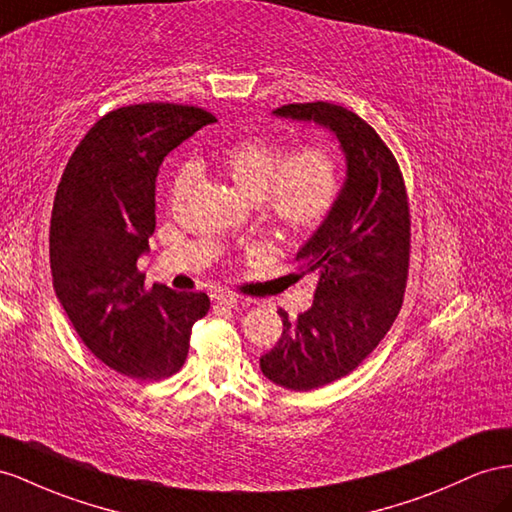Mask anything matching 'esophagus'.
Masks as SVG:
<instances>
[{"label":"esophagus","instance_id":"34e87169","mask_svg":"<svg viewBox=\"0 0 512 512\" xmlns=\"http://www.w3.org/2000/svg\"><path fill=\"white\" fill-rule=\"evenodd\" d=\"M213 299H215L217 306L228 308V310H232L239 303V297L234 295V293H230V290H219V293L213 295Z\"/></svg>","mask_w":512,"mask_h":512}]
</instances>
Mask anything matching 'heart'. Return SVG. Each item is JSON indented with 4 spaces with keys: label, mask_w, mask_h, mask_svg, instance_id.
Wrapping results in <instances>:
<instances>
[{
    "label": "heart",
    "mask_w": 512,
    "mask_h": 512,
    "mask_svg": "<svg viewBox=\"0 0 512 512\" xmlns=\"http://www.w3.org/2000/svg\"><path fill=\"white\" fill-rule=\"evenodd\" d=\"M219 163L234 191L245 200H258L262 213L284 230L316 228L338 196V161L325 144L284 155L280 146L250 137L228 146ZM191 174V165L178 170L174 193L189 185Z\"/></svg>",
    "instance_id": "1"
}]
</instances>
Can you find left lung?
<instances>
[{
	"mask_svg": "<svg viewBox=\"0 0 512 512\" xmlns=\"http://www.w3.org/2000/svg\"><path fill=\"white\" fill-rule=\"evenodd\" d=\"M273 116L329 131L347 165L334 206L295 254L316 280L312 308L297 323L280 310L282 338L260 357L269 381L308 392L349 375L390 331L407 282L409 204L390 148L347 107L299 103Z\"/></svg>",
	"mask_w": 512,
	"mask_h": 512,
	"instance_id": "8db88e82",
	"label": "left lung"
}]
</instances>
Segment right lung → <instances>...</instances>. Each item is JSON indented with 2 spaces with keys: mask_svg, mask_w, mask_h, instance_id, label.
Here are the masks:
<instances>
[{
  "mask_svg": "<svg viewBox=\"0 0 512 512\" xmlns=\"http://www.w3.org/2000/svg\"><path fill=\"white\" fill-rule=\"evenodd\" d=\"M215 118L198 107H120L86 133L53 200L49 256L55 297L86 347L131 379L157 381L185 364L206 293L144 288L137 260L155 232L163 157Z\"/></svg>",
  "mask_w": 512,
  "mask_h": 512,
  "instance_id": "right-lung-1",
  "label": "right lung"
}]
</instances>
